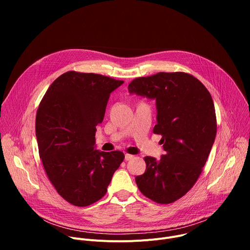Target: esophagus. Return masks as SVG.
Wrapping results in <instances>:
<instances>
[{"label": "esophagus", "instance_id": "esophagus-1", "mask_svg": "<svg viewBox=\"0 0 250 250\" xmlns=\"http://www.w3.org/2000/svg\"><path fill=\"white\" fill-rule=\"evenodd\" d=\"M133 158V155H131V154H128V153H126L125 155V159L127 161V160H130V159H132Z\"/></svg>", "mask_w": 250, "mask_h": 250}]
</instances>
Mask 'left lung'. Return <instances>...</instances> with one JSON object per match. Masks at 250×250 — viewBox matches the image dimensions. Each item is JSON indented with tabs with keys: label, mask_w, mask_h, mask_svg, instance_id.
I'll return each mask as SVG.
<instances>
[{
	"label": "left lung",
	"mask_w": 250,
	"mask_h": 250,
	"mask_svg": "<svg viewBox=\"0 0 250 250\" xmlns=\"http://www.w3.org/2000/svg\"><path fill=\"white\" fill-rule=\"evenodd\" d=\"M130 94L155 99L157 125L165 154L146 156V172L135 177L139 191L158 204L182 198L200 177L217 134L215 105L208 89L185 72H159L135 78Z\"/></svg>",
	"instance_id": "1"
}]
</instances>
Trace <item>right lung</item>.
Returning a JSON list of instances; mask_svg holds the SVG:
<instances>
[{"instance_id": "1", "label": "right lung", "mask_w": 250, "mask_h": 250, "mask_svg": "<svg viewBox=\"0 0 250 250\" xmlns=\"http://www.w3.org/2000/svg\"><path fill=\"white\" fill-rule=\"evenodd\" d=\"M124 81L68 71L47 89L35 118L39 152L49 181L68 203L87 207L102 199L122 151L95 148L96 126L104 120L111 93Z\"/></svg>"}]
</instances>
